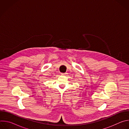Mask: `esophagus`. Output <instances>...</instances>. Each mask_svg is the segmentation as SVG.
Returning <instances> with one entry per match:
<instances>
[{
	"instance_id": "esophagus-1",
	"label": "esophagus",
	"mask_w": 129,
	"mask_h": 129,
	"mask_svg": "<svg viewBox=\"0 0 129 129\" xmlns=\"http://www.w3.org/2000/svg\"><path fill=\"white\" fill-rule=\"evenodd\" d=\"M66 74H67V73H61V75L64 76V75H66Z\"/></svg>"
}]
</instances>
